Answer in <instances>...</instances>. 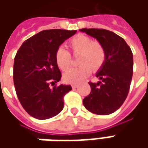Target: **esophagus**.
Masks as SVG:
<instances>
[{
    "label": "esophagus",
    "mask_w": 148,
    "mask_h": 148,
    "mask_svg": "<svg viewBox=\"0 0 148 148\" xmlns=\"http://www.w3.org/2000/svg\"><path fill=\"white\" fill-rule=\"evenodd\" d=\"M71 87L73 89H76L77 87V84H71Z\"/></svg>",
    "instance_id": "1"
}]
</instances>
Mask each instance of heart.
<instances>
[{
  "label": "heart",
  "instance_id": "obj_1",
  "mask_svg": "<svg viewBox=\"0 0 148 148\" xmlns=\"http://www.w3.org/2000/svg\"><path fill=\"white\" fill-rule=\"evenodd\" d=\"M68 46L74 54L80 53L78 63L81 66L69 68L63 73L66 82L79 84L90 76L91 68L98 70L105 60V52L102 45L86 35L79 34L68 42ZM55 60L61 70H66L71 62L70 53L62 47L56 51Z\"/></svg>",
  "mask_w": 148,
  "mask_h": 148
}]
</instances>
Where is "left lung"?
Wrapping results in <instances>:
<instances>
[{"label":"left lung","instance_id":"1","mask_svg":"<svg viewBox=\"0 0 148 148\" xmlns=\"http://www.w3.org/2000/svg\"><path fill=\"white\" fill-rule=\"evenodd\" d=\"M80 31L96 38L105 52V62L96 73L100 81L89 82L91 90L83 99V105L95 114H110L119 109L127 98L133 77V53L125 40L114 32L103 29Z\"/></svg>","mask_w":148,"mask_h":148}]
</instances>
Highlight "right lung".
Masks as SVG:
<instances>
[{
    "label": "right lung",
    "mask_w": 148,
    "mask_h": 148,
    "mask_svg": "<svg viewBox=\"0 0 148 148\" xmlns=\"http://www.w3.org/2000/svg\"><path fill=\"white\" fill-rule=\"evenodd\" d=\"M76 32L43 30L25 40L15 55V91L23 108L35 119H50L63 109V96L71 86L61 84L51 88L49 85L58 82L62 77L55 60L56 51Z\"/></svg>",
    "instance_id": "right-lung-1"
}]
</instances>
